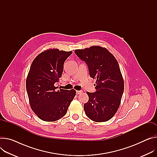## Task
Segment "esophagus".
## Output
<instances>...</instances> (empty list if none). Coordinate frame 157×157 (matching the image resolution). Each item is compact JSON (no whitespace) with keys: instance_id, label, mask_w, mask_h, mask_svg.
<instances>
[{"instance_id":"obj_1","label":"esophagus","mask_w":157,"mask_h":157,"mask_svg":"<svg viewBox=\"0 0 157 157\" xmlns=\"http://www.w3.org/2000/svg\"><path fill=\"white\" fill-rule=\"evenodd\" d=\"M82 92V90H77V91H76V94H80Z\"/></svg>"}]
</instances>
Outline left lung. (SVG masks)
I'll return each instance as SVG.
<instances>
[{
	"label": "left lung",
	"instance_id": "8db88e82",
	"mask_svg": "<svg viewBox=\"0 0 157 157\" xmlns=\"http://www.w3.org/2000/svg\"><path fill=\"white\" fill-rule=\"evenodd\" d=\"M75 54L87 65L90 77L95 79L94 93L87 92L84 104L86 116L95 122H105L117 112L124 92V80L118 62L107 49L92 46L75 50Z\"/></svg>",
	"mask_w": 157,
	"mask_h": 157
}]
</instances>
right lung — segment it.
<instances>
[{
	"label": "right lung",
	"instance_id": "right-lung-1",
	"mask_svg": "<svg viewBox=\"0 0 157 157\" xmlns=\"http://www.w3.org/2000/svg\"><path fill=\"white\" fill-rule=\"evenodd\" d=\"M72 52L49 49L34 58L26 78V90L30 106L44 121H55L63 117L76 94L74 89L57 90L63 64Z\"/></svg>",
	"mask_w": 157,
	"mask_h": 157
}]
</instances>
